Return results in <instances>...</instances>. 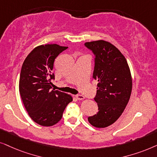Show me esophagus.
I'll use <instances>...</instances> for the list:
<instances>
[{"mask_svg":"<svg viewBox=\"0 0 157 157\" xmlns=\"http://www.w3.org/2000/svg\"><path fill=\"white\" fill-rule=\"evenodd\" d=\"M75 97H76L77 100H83L85 98L84 96L81 95H77L76 96H75Z\"/></svg>","mask_w":157,"mask_h":157,"instance_id":"obj_1","label":"esophagus"}]
</instances>
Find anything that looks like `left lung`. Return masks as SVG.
Instances as JSON below:
<instances>
[{"label": "left lung", "mask_w": 157, "mask_h": 157, "mask_svg": "<svg viewBox=\"0 0 157 157\" xmlns=\"http://www.w3.org/2000/svg\"><path fill=\"white\" fill-rule=\"evenodd\" d=\"M85 46L95 56L93 77L98 82L94 98L98 112L88 117V121L96 128H105L118 120L130 99V69L124 56L112 44L98 40Z\"/></svg>", "instance_id": "1"}]
</instances>
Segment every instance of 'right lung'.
<instances>
[{"label":"right lung","instance_id":"add662e5","mask_svg":"<svg viewBox=\"0 0 157 157\" xmlns=\"http://www.w3.org/2000/svg\"><path fill=\"white\" fill-rule=\"evenodd\" d=\"M57 44L39 46L31 51L23 63L19 92L31 118L41 126H52L61 120L72 96L52 90L54 59L67 49Z\"/></svg>","mask_w":157,"mask_h":157}]
</instances>
